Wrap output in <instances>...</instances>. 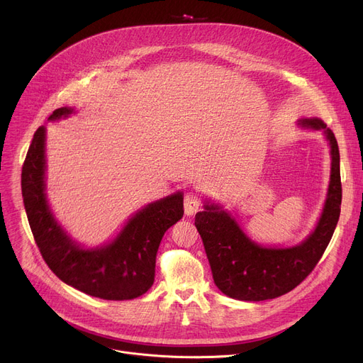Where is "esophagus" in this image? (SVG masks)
<instances>
[{
  "label": "esophagus",
  "mask_w": 363,
  "mask_h": 363,
  "mask_svg": "<svg viewBox=\"0 0 363 363\" xmlns=\"http://www.w3.org/2000/svg\"><path fill=\"white\" fill-rule=\"evenodd\" d=\"M201 208V197L196 191H188L184 197V211L186 216H194Z\"/></svg>",
  "instance_id": "1"
}]
</instances>
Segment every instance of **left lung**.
<instances>
[{"label":"left lung","mask_w":363,"mask_h":363,"mask_svg":"<svg viewBox=\"0 0 363 363\" xmlns=\"http://www.w3.org/2000/svg\"><path fill=\"white\" fill-rule=\"evenodd\" d=\"M300 125L323 129L331 147L328 196L315 231L290 249H268L247 237L235 219L216 204H204L196 215L216 287L237 300L262 301L287 294L306 279L328 247L340 218V151L334 133L320 119H303Z\"/></svg>","instance_id":"8db88e82"}]
</instances>
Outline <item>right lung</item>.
Masks as SVG:
<instances>
[{"label":"right lung","instance_id":"obj_1","mask_svg":"<svg viewBox=\"0 0 363 363\" xmlns=\"http://www.w3.org/2000/svg\"><path fill=\"white\" fill-rule=\"evenodd\" d=\"M72 111L70 107L57 108L50 121ZM22 196L35 242L48 268L70 287L104 300H130L150 290L160 241L184 216V197L177 193L141 208L110 244L82 249L57 223L47 203L44 126L33 133L22 167Z\"/></svg>","mask_w":363,"mask_h":363}]
</instances>
